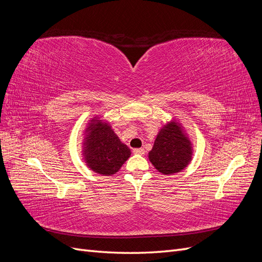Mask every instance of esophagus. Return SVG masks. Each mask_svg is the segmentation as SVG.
Returning <instances> with one entry per match:
<instances>
[{
    "instance_id": "obj_1",
    "label": "esophagus",
    "mask_w": 262,
    "mask_h": 262,
    "mask_svg": "<svg viewBox=\"0 0 262 262\" xmlns=\"http://www.w3.org/2000/svg\"><path fill=\"white\" fill-rule=\"evenodd\" d=\"M133 153L138 154V155H143L145 153V150H144V148H142V147L141 148H134Z\"/></svg>"
}]
</instances>
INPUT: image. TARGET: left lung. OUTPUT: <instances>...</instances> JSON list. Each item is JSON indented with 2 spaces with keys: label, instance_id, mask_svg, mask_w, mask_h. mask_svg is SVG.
Wrapping results in <instances>:
<instances>
[{
  "label": "left lung",
  "instance_id": "1",
  "mask_svg": "<svg viewBox=\"0 0 262 262\" xmlns=\"http://www.w3.org/2000/svg\"><path fill=\"white\" fill-rule=\"evenodd\" d=\"M191 144L179 124L170 122L158 133L148 158L154 167L164 175L184 169L191 160Z\"/></svg>",
  "mask_w": 262,
  "mask_h": 262
}]
</instances>
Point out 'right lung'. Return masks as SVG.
<instances>
[{
  "instance_id": "obj_1",
  "label": "right lung",
  "mask_w": 262,
  "mask_h": 262,
  "mask_svg": "<svg viewBox=\"0 0 262 262\" xmlns=\"http://www.w3.org/2000/svg\"><path fill=\"white\" fill-rule=\"evenodd\" d=\"M85 142V160L90 168L100 175L116 173L131 155L130 148L121 143L109 125L92 120Z\"/></svg>"
}]
</instances>
